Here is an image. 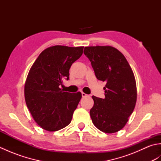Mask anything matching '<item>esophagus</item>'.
<instances>
[{
	"label": "esophagus",
	"mask_w": 161,
	"mask_h": 161,
	"mask_svg": "<svg viewBox=\"0 0 161 161\" xmlns=\"http://www.w3.org/2000/svg\"><path fill=\"white\" fill-rule=\"evenodd\" d=\"M81 96H82V97H87L88 96V95H86V93H81Z\"/></svg>",
	"instance_id": "1"
}]
</instances>
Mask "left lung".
<instances>
[{
  "instance_id": "left-lung-1",
  "label": "left lung",
  "mask_w": 161,
  "mask_h": 161,
  "mask_svg": "<svg viewBox=\"0 0 161 161\" xmlns=\"http://www.w3.org/2000/svg\"><path fill=\"white\" fill-rule=\"evenodd\" d=\"M84 53L90 60L97 80L107 82L104 99L92 96V122L102 132H117L126 124L136 103L137 90L131 68L125 56L114 47H85Z\"/></svg>"
}]
</instances>
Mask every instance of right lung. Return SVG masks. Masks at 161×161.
<instances>
[{
    "label": "right lung",
    "instance_id": "add662e5",
    "mask_svg": "<svg viewBox=\"0 0 161 161\" xmlns=\"http://www.w3.org/2000/svg\"><path fill=\"white\" fill-rule=\"evenodd\" d=\"M84 47L54 46L44 50L30 70L25 84V100L30 114L42 129L60 130L70 124L81 93L59 88L69 80V69L83 53Z\"/></svg>",
    "mask_w": 161,
    "mask_h": 161
}]
</instances>
